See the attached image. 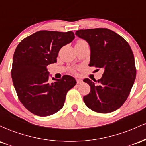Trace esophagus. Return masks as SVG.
<instances>
[{"instance_id": "34e87169", "label": "esophagus", "mask_w": 146, "mask_h": 146, "mask_svg": "<svg viewBox=\"0 0 146 146\" xmlns=\"http://www.w3.org/2000/svg\"><path fill=\"white\" fill-rule=\"evenodd\" d=\"M76 82L78 84H82L83 82L82 80H80V79H76Z\"/></svg>"}]
</instances>
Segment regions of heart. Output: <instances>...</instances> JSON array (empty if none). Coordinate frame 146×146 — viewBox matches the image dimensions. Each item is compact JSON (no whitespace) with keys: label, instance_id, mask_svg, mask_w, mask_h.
Segmentation results:
<instances>
[{"label":"heart","instance_id":"obj_1","mask_svg":"<svg viewBox=\"0 0 146 146\" xmlns=\"http://www.w3.org/2000/svg\"><path fill=\"white\" fill-rule=\"evenodd\" d=\"M86 42L84 40L82 39H79L76 42V44H75V46H80V45H82L84 44H86ZM72 71H73V69H72Z\"/></svg>","mask_w":146,"mask_h":146}]
</instances>
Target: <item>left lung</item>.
<instances>
[{
    "instance_id": "1",
    "label": "left lung",
    "mask_w": 146,
    "mask_h": 146,
    "mask_svg": "<svg viewBox=\"0 0 146 146\" xmlns=\"http://www.w3.org/2000/svg\"><path fill=\"white\" fill-rule=\"evenodd\" d=\"M75 34L89 44V66L104 69L102 78L95 81L96 83L88 78L84 80L90 87V93L83 98L85 104L99 113L115 111L124 104L136 78L130 45L121 36L106 28L80 29Z\"/></svg>"
}]
</instances>
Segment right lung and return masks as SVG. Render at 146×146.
<instances>
[{
  "instance_id": "1",
  "label": "right lung",
  "mask_w": 146,
  "mask_h": 146,
  "mask_svg": "<svg viewBox=\"0 0 146 146\" xmlns=\"http://www.w3.org/2000/svg\"><path fill=\"white\" fill-rule=\"evenodd\" d=\"M75 38L74 33L39 31L24 38L15 50L11 78L18 99L29 112L40 117L53 115L63 107L67 92L76 84L65 75L49 82L47 66L57 62L60 48Z\"/></svg>"
}]
</instances>
